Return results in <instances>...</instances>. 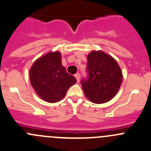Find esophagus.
Returning a JSON list of instances; mask_svg holds the SVG:
<instances>
[{
    "mask_svg": "<svg viewBox=\"0 0 151 151\" xmlns=\"http://www.w3.org/2000/svg\"><path fill=\"white\" fill-rule=\"evenodd\" d=\"M75 77H76V78L77 79V81L79 82V81H80V74L76 73L75 75Z\"/></svg>",
    "mask_w": 151,
    "mask_h": 151,
    "instance_id": "34e87169",
    "label": "esophagus"
}]
</instances>
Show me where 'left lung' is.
Here are the masks:
<instances>
[{
  "mask_svg": "<svg viewBox=\"0 0 151 151\" xmlns=\"http://www.w3.org/2000/svg\"><path fill=\"white\" fill-rule=\"evenodd\" d=\"M88 76L81 81L84 95L95 104H104L112 99L123 81V74L117 61L98 50L87 56Z\"/></svg>",
  "mask_w": 151,
  "mask_h": 151,
  "instance_id": "8db88e82",
  "label": "left lung"
}]
</instances>
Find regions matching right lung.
Masks as SVG:
<instances>
[{
    "mask_svg": "<svg viewBox=\"0 0 151 151\" xmlns=\"http://www.w3.org/2000/svg\"><path fill=\"white\" fill-rule=\"evenodd\" d=\"M30 81L37 95L48 103H56L77 81L62 65L60 52H50L34 62L29 71Z\"/></svg>",
    "mask_w": 151,
    "mask_h": 151,
    "instance_id": "right-lung-1",
    "label": "right lung"
}]
</instances>
